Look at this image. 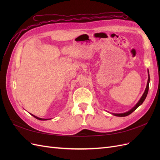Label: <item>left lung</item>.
<instances>
[{
  "instance_id": "obj_1",
  "label": "left lung",
  "mask_w": 160,
  "mask_h": 160,
  "mask_svg": "<svg viewBox=\"0 0 160 160\" xmlns=\"http://www.w3.org/2000/svg\"><path fill=\"white\" fill-rule=\"evenodd\" d=\"M148 83H147L146 89H145V91H144L143 94L142 95V98H140V99L138 101V102L136 103V105H135L133 108H132L129 111H127V112H125V113H111V114H113L115 116H118V117H125V116H128L129 114L132 113V112H133V111L135 109H136L139 105H141L143 103V101H144L145 99H146V97H147V95H148V93L149 85V81H150V77H149V70H148Z\"/></svg>"
}]
</instances>
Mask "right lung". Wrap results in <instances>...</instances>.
Here are the masks:
<instances>
[{
	"instance_id": "obj_1",
	"label": "right lung",
	"mask_w": 160,
	"mask_h": 160,
	"mask_svg": "<svg viewBox=\"0 0 160 160\" xmlns=\"http://www.w3.org/2000/svg\"><path fill=\"white\" fill-rule=\"evenodd\" d=\"M31 115H32L34 118H36V119H38V120H41V121H45V120H49V119H51H51H42V118H38V117H37V116H35V115H32V114H31Z\"/></svg>"
}]
</instances>
